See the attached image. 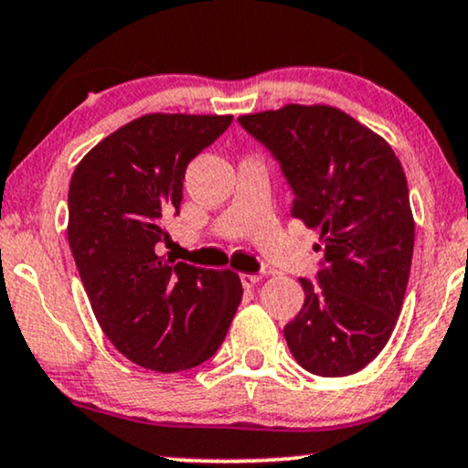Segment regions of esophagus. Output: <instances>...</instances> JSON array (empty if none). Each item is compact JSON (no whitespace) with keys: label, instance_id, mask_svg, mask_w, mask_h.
Masks as SVG:
<instances>
[{"label":"esophagus","instance_id":"obj_1","mask_svg":"<svg viewBox=\"0 0 468 468\" xmlns=\"http://www.w3.org/2000/svg\"><path fill=\"white\" fill-rule=\"evenodd\" d=\"M239 281L246 290H250L255 288L259 281H261V274H239Z\"/></svg>","mask_w":468,"mask_h":468}]
</instances>
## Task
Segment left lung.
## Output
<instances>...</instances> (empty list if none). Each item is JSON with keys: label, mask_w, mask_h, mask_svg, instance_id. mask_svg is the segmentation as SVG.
<instances>
[{"label": "left lung", "mask_w": 468, "mask_h": 468, "mask_svg": "<svg viewBox=\"0 0 468 468\" xmlns=\"http://www.w3.org/2000/svg\"><path fill=\"white\" fill-rule=\"evenodd\" d=\"M290 185L292 218L320 229L316 283L283 335L320 377L362 370L390 340L414 250L403 167L379 134L334 106L288 104L238 117Z\"/></svg>", "instance_id": "1"}]
</instances>
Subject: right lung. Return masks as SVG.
I'll return each mask as SVG.
<instances>
[{
    "instance_id": "right-lung-1",
    "label": "right lung",
    "mask_w": 468,
    "mask_h": 468,
    "mask_svg": "<svg viewBox=\"0 0 468 468\" xmlns=\"http://www.w3.org/2000/svg\"><path fill=\"white\" fill-rule=\"evenodd\" d=\"M230 115H144L78 163L69 238L82 285L106 337L144 368L178 373L216 356L241 301L230 270L174 263L156 249L178 216L185 170Z\"/></svg>"
}]
</instances>
